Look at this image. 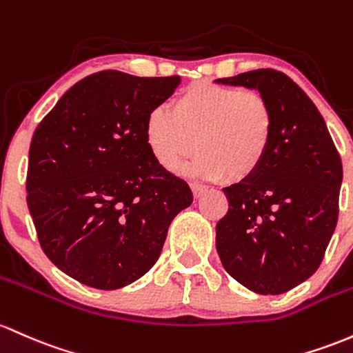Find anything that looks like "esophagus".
<instances>
[{"mask_svg": "<svg viewBox=\"0 0 353 353\" xmlns=\"http://www.w3.org/2000/svg\"><path fill=\"white\" fill-rule=\"evenodd\" d=\"M191 189H192V194H194L196 199H197V197L203 196L204 192L208 191L206 185H201V184H191Z\"/></svg>", "mask_w": 353, "mask_h": 353, "instance_id": "esophagus-1", "label": "esophagus"}]
</instances>
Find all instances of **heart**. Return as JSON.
Here are the masks:
<instances>
[{
  "mask_svg": "<svg viewBox=\"0 0 353 353\" xmlns=\"http://www.w3.org/2000/svg\"><path fill=\"white\" fill-rule=\"evenodd\" d=\"M270 102L256 90L196 82L170 102L147 114L144 139L161 168L174 169L199 150L188 168L208 181L251 179L261 169L273 139Z\"/></svg>",
  "mask_w": 353,
  "mask_h": 353,
  "instance_id": "obj_1",
  "label": "heart"
}]
</instances>
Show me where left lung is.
Segmentation results:
<instances>
[{
	"instance_id": "obj_1",
	"label": "left lung",
	"mask_w": 353,
	"mask_h": 353,
	"mask_svg": "<svg viewBox=\"0 0 353 353\" xmlns=\"http://www.w3.org/2000/svg\"><path fill=\"white\" fill-rule=\"evenodd\" d=\"M216 83L258 90L274 120L261 169L223 189L230 209L216 224V250L238 283L281 295L323 259L339 219L342 161L319 108L285 73L253 70Z\"/></svg>"
}]
</instances>
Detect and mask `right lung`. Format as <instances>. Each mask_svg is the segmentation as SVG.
<instances>
[{
  "instance_id": "add662e5",
  "label": "right lung",
  "mask_w": 353,
  "mask_h": 353,
  "mask_svg": "<svg viewBox=\"0 0 353 353\" xmlns=\"http://www.w3.org/2000/svg\"><path fill=\"white\" fill-rule=\"evenodd\" d=\"M181 77L94 73L63 94L34 130L26 203L50 261L80 283L117 290L161 256L192 192L154 161L144 139L152 108Z\"/></svg>"
}]
</instances>
